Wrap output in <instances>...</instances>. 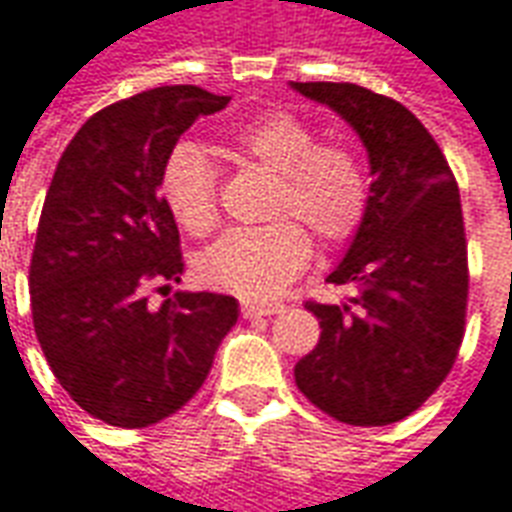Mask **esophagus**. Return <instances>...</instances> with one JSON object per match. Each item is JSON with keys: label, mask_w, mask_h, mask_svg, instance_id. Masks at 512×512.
Here are the masks:
<instances>
[{"label": "esophagus", "mask_w": 512, "mask_h": 512, "mask_svg": "<svg viewBox=\"0 0 512 512\" xmlns=\"http://www.w3.org/2000/svg\"><path fill=\"white\" fill-rule=\"evenodd\" d=\"M285 310V304H279V301H252L246 299L241 304V312H244V318H260V315H277V312Z\"/></svg>", "instance_id": "esophagus-1"}]
</instances>
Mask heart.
<instances>
[{
	"label": "heart",
	"mask_w": 512,
	"mask_h": 512,
	"mask_svg": "<svg viewBox=\"0 0 512 512\" xmlns=\"http://www.w3.org/2000/svg\"><path fill=\"white\" fill-rule=\"evenodd\" d=\"M216 150L274 172L268 216L260 227L224 233L197 260L205 285L246 299H266L288 285L312 255L310 233L323 244L354 238L370 208V175L359 150L343 139L318 142L315 128L293 112H260L222 128ZM161 197L189 235H208L219 224L216 169L194 142L169 150L161 169Z\"/></svg>",
	"instance_id": "b5f03b06"
}]
</instances>
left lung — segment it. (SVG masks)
Instances as JSON below:
<instances>
[{"label": "left lung", "mask_w": 512, "mask_h": 512, "mask_svg": "<svg viewBox=\"0 0 512 512\" xmlns=\"http://www.w3.org/2000/svg\"><path fill=\"white\" fill-rule=\"evenodd\" d=\"M293 90L354 126L376 175L365 222L329 274L356 296L304 304L321 321V340L299 359L296 386L345 425L400 422L439 389L463 343L469 260L458 183L403 104L348 82Z\"/></svg>", "instance_id": "obj_1"}]
</instances>
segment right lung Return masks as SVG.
I'll use <instances>...</instances> for the list:
<instances>
[{
  "label": "right lung",
  "mask_w": 512,
  "mask_h": 512,
  "mask_svg": "<svg viewBox=\"0 0 512 512\" xmlns=\"http://www.w3.org/2000/svg\"><path fill=\"white\" fill-rule=\"evenodd\" d=\"M230 104L194 84L95 112L65 147L29 263L32 323L62 389L115 428H147L189 403L238 321V301L147 293L180 282V233L158 194L180 134Z\"/></svg>",
  "instance_id": "obj_1"
}]
</instances>
